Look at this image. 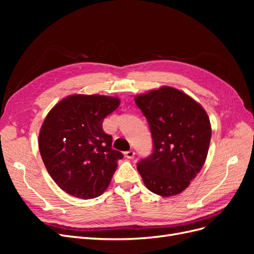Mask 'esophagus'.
<instances>
[{
    "instance_id": "esophagus-1",
    "label": "esophagus",
    "mask_w": 254,
    "mask_h": 254,
    "mask_svg": "<svg viewBox=\"0 0 254 254\" xmlns=\"http://www.w3.org/2000/svg\"><path fill=\"white\" fill-rule=\"evenodd\" d=\"M124 155H125V157L128 158V159H132V158L134 157L135 153H134L133 150H128V151H126V152L124 153Z\"/></svg>"
}]
</instances>
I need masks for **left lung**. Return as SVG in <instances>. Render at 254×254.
<instances>
[{
	"label": "left lung",
	"instance_id": "1",
	"mask_svg": "<svg viewBox=\"0 0 254 254\" xmlns=\"http://www.w3.org/2000/svg\"><path fill=\"white\" fill-rule=\"evenodd\" d=\"M134 102L148 122L153 143L151 155L136 165L145 187L162 197L180 194L205 162L210 119L200 104L172 87L136 95Z\"/></svg>",
	"mask_w": 254,
	"mask_h": 254
}]
</instances>
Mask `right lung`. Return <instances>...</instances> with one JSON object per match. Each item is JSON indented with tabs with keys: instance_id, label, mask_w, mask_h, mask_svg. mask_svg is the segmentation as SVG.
I'll return each mask as SVG.
<instances>
[{
	"instance_id": "1",
	"label": "right lung",
	"mask_w": 254,
	"mask_h": 254,
	"mask_svg": "<svg viewBox=\"0 0 254 254\" xmlns=\"http://www.w3.org/2000/svg\"><path fill=\"white\" fill-rule=\"evenodd\" d=\"M120 103L118 97L75 94L60 101L45 118L38 142L40 155L65 193L92 199L109 187L123 153L112 148L103 121Z\"/></svg>"
}]
</instances>
